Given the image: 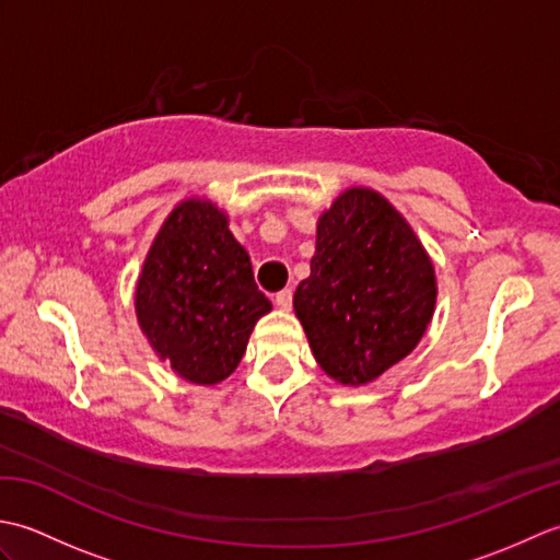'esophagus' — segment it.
Wrapping results in <instances>:
<instances>
[{"instance_id": "34e87169", "label": "esophagus", "mask_w": 560, "mask_h": 560, "mask_svg": "<svg viewBox=\"0 0 560 560\" xmlns=\"http://www.w3.org/2000/svg\"><path fill=\"white\" fill-rule=\"evenodd\" d=\"M273 303H277L281 311H291V305H293V289H283V291H279L277 295H273Z\"/></svg>"}]
</instances>
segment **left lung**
I'll return each mask as SVG.
<instances>
[{
  "mask_svg": "<svg viewBox=\"0 0 560 560\" xmlns=\"http://www.w3.org/2000/svg\"><path fill=\"white\" fill-rule=\"evenodd\" d=\"M293 307L329 377L371 383L411 353L431 323L433 265L383 195L351 187L317 221L311 277Z\"/></svg>",
  "mask_w": 560,
  "mask_h": 560,
  "instance_id": "left-lung-1",
  "label": "left lung"
}]
</instances>
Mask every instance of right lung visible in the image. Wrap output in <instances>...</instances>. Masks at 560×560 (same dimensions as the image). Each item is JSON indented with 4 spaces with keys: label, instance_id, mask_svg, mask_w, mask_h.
<instances>
[{
    "label": "right lung",
    "instance_id": "obj_1",
    "mask_svg": "<svg viewBox=\"0 0 560 560\" xmlns=\"http://www.w3.org/2000/svg\"><path fill=\"white\" fill-rule=\"evenodd\" d=\"M135 301L151 347L197 385L229 377L255 323L271 311L247 253L229 231V219L205 199H187L165 219Z\"/></svg>",
    "mask_w": 560,
    "mask_h": 560
}]
</instances>
